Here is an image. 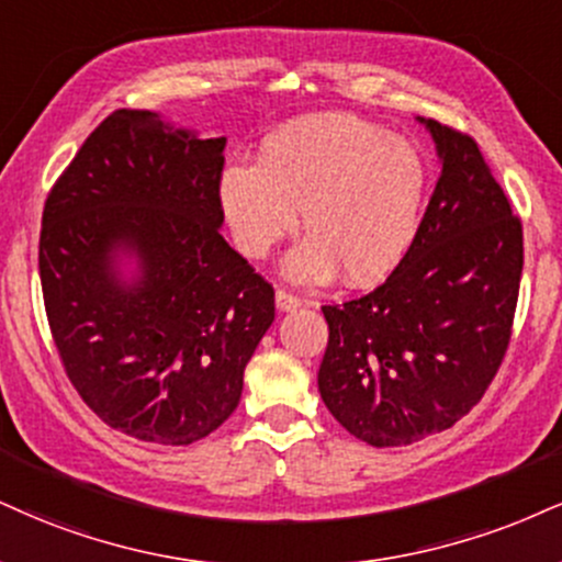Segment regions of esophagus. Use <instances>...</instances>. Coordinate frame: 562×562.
I'll return each mask as SVG.
<instances>
[{
  "label": "esophagus",
  "mask_w": 562,
  "mask_h": 562,
  "mask_svg": "<svg viewBox=\"0 0 562 562\" xmlns=\"http://www.w3.org/2000/svg\"><path fill=\"white\" fill-rule=\"evenodd\" d=\"M274 301H277V308L280 311H293V308H299L301 306V299L295 293H290V290H277L274 293Z\"/></svg>",
  "instance_id": "1"
}]
</instances>
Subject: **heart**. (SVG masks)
I'll return each mask as SVG.
<instances>
[{
  "label": "heart",
  "instance_id": "heart-1",
  "mask_svg": "<svg viewBox=\"0 0 562 562\" xmlns=\"http://www.w3.org/2000/svg\"><path fill=\"white\" fill-rule=\"evenodd\" d=\"M429 167L411 140L350 114H314L269 133L256 165H229L220 201L238 248L267 259L303 227L288 274L324 282L342 269L348 285H376L418 238Z\"/></svg>",
  "mask_w": 562,
  "mask_h": 562
}]
</instances>
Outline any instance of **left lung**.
<instances>
[{
	"label": "left lung",
	"mask_w": 562,
	"mask_h": 562,
	"mask_svg": "<svg viewBox=\"0 0 562 562\" xmlns=\"http://www.w3.org/2000/svg\"><path fill=\"white\" fill-rule=\"evenodd\" d=\"M427 123L442 175L401 267L322 306V401L350 435L401 448L461 422L510 346L524 227L469 133Z\"/></svg>",
	"instance_id": "8db88e82"
}]
</instances>
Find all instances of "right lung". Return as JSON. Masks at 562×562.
<instances>
[{"mask_svg": "<svg viewBox=\"0 0 562 562\" xmlns=\"http://www.w3.org/2000/svg\"><path fill=\"white\" fill-rule=\"evenodd\" d=\"M225 138L114 110L46 195L38 274L67 380L106 427L191 445L238 408L274 288L220 235ZM139 256L125 283L113 254Z\"/></svg>", "mask_w": 562, "mask_h": 562, "instance_id": "obj_1", "label": "right lung"}]
</instances>
